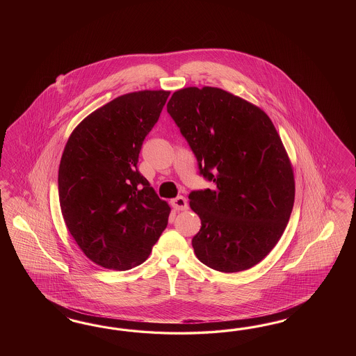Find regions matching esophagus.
Listing matches in <instances>:
<instances>
[{
    "mask_svg": "<svg viewBox=\"0 0 356 356\" xmlns=\"http://www.w3.org/2000/svg\"><path fill=\"white\" fill-rule=\"evenodd\" d=\"M171 205H172L175 210H186L188 209V201L186 198L180 195V197H176L171 201Z\"/></svg>",
    "mask_w": 356,
    "mask_h": 356,
    "instance_id": "1",
    "label": "esophagus"
}]
</instances>
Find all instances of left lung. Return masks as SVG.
Returning a JSON list of instances; mask_svg holds the SVG:
<instances>
[{
    "instance_id": "1",
    "label": "left lung",
    "mask_w": 356,
    "mask_h": 356,
    "mask_svg": "<svg viewBox=\"0 0 356 356\" xmlns=\"http://www.w3.org/2000/svg\"><path fill=\"white\" fill-rule=\"evenodd\" d=\"M167 112L188 140L213 189L193 191L201 219L197 259L222 273L248 270L277 245L291 216L295 179L290 158L261 108L218 87H186Z\"/></svg>"
}]
</instances>
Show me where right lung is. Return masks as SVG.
<instances>
[{
	"instance_id": "add662e5",
	"label": "right lung",
	"mask_w": 356,
	"mask_h": 356,
	"mask_svg": "<svg viewBox=\"0 0 356 356\" xmlns=\"http://www.w3.org/2000/svg\"><path fill=\"white\" fill-rule=\"evenodd\" d=\"M168 97L143 90L116 97L82 120L66 142L58 168L61 213L78 247L102 268L138 266L168 223L171 207L137 168Z\"/></svg>"
}]
</instances>
